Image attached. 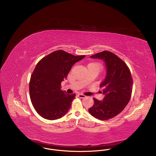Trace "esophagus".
I'll return each instance as SVG.
<instances>
[{
    "label": "esophagus",
    "instance_id": "obj_1",
    "mask_svg": "<svg viewBox=\"0 0 156 156\" xmlns=\"http://www.w3.org/2000/svg\"><path fill=\"white\" fill-rule=\"evenodd\" d=\"M77 96L79 97V98H85L86 96L85 95H83V94H78L77 95Z\"/></svg>",
    "mask_w": 156,
    "mask_h": 156
}]
</instances>
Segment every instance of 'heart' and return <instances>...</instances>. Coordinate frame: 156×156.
<instances>
[{"mask_svg":"<svg viewBox=\"0 0 156 156\" xmlns=\"http://www.w3.org/2000/svg\"><path fill=\"white\" fill-rule=\"evenodd\" d=\"M96 64V65H98V64H96V63H90V64Z\"/></svg>","mask_w":156,"mask_h":156,"instance_id":"1","label":"heart"}]
</instances>
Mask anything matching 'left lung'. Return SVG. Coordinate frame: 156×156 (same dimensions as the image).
<instances>
[{"label": "left lung", "mask_w": 156, "mask_h": 156, "mask_svg": "<svg viewBox=\"0 0 156 156\" xmlns=\"http://www.w3.org/2000/svg\"><path fill=\"white\" fill-rule=\"evenodd\" d=\"M90 58L105 62L106 75L100 84L104 98L100 101L94 98V105L88 112L97 119L107 120L121 113L129 103L133 88L131 73L126 64L110 51H103Z\"/></svg>", "instance_id": "obj_1"}]
</instances>
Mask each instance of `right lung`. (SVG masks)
I'll return each instance as SVG.
<instances>
[{"mask_svg": "<svg viewBox=\"0 0 156 156\" xmlns=\"http://www.w3.org/2000/svg\"><path fill=\"white\" fill-rule=\"evenodd\" d=\"M85 56H74L59 50L51 53L37 64L29 82L31 102L37 113L48 120L62 118L71 106L76 94L61 89L72 66Z\"/></svg>", "mask_w": 156, "mask_h": 156, "instance_id": "obj_1", "label": "right lung"}]
</instances>
